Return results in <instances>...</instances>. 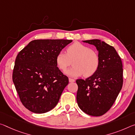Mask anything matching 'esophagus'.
Wrapping results in <instances>:
<instances>
[{
  "label": "esophagus",
  "instance_id": "esophagus-1",
  "mask_svg": "<svg viewBox=\"0 0 135 135\" xmlns=\"http://www.w3.org/2000/svg\"><path fill=\"white\" fill-rule=\"evenodd\" d=\"M69 82H75V80H74V79L69 78Z\"/></svg>",
  "mask_w": 135,
  "mask_h": 135
}]
</instances>
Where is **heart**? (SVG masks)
<instances>
[{"label": "heart", "mask_w": 135, "mask_h": 135, "mask_svg": "<svg viewBox=\"0 0 135 135\" xmlns=\"http://www.w3.org/2000/svg\"><path fill=\"white\" fill-rule=\"evenodd\" d=\"M73 67L66 71L65 74L72 78H77L84 74L85 77L93 76L97 71L100 58L97 53L89 47L76 42L67 49V53L61 51L56 56L57 68L64 71L71 64Z\"/></svg>", "instance_id": "b5f03b06"}]
</instances>
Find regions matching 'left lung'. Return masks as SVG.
I'll return each mask as SVG.
<instances>
[{
  "label": "left lung",
  "mask_w": 135,
  "mask_h": 135,
  "mask_svg": "<svg viewBox=\"0 0 135 135\" xmlns=\"http://www.w3.org/2000/svg\"><path fill=\"white\" fill-rule=\"evenodd\" d=\"M82 41L95 47L100 65L93 76L76 80L77 102L86 114L101 116L110 109L123 86V64L115 48L105 42L97 39Z\"/></svg>",
  "instance_id": "1"
}]
</instances>
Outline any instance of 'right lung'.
I'll return each instance as SVG.
<instances>
[{
  "label": "right lung",
  "instance_id": "obj_1",
  "mask_svg": "<svg viewBox=\"0 0 135 135\" xmlns=\"http://www.w3.org/2000/svg\"><path fill=\"white\" fill-rule=\"evenodd\" d=\"M72 42L69 40H36L18 53L12 80L22 104L36 114L56 106L68 78L57 68V53Z\"/></svg>",
  "mask_w": 135,
  "mask_h": 135
}]
</instances>
